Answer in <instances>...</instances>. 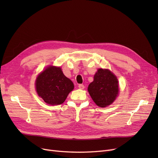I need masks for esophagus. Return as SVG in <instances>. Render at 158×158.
Returning a JSON list of instances; mask_svg holds the SVG:
<instances>
[{"label":"esophagus","mask_w":158,"mask_h":158,"mask_svg":"<svg viewBox=\"0 0 158 158\" xmlns=\"http://www.w3.org/2000/svg\"><path fill=\"white\" fill-rule=\"evenodd\" d=\"M78 88H79V89H83L85 87H84V85L83 84H79V85H78Z\"/></svg>","instance_id":"34e87169"}]
</instances>
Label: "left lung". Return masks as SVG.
I'll return each instance as SVG.
<instances>
[{"label":"left lung","mask_w":158,"mask_h":158,"mask_svg":"<svg viewBox=\"0 0 158 158\" xmlns=\"http://www.w3.org/2000/svg\"><path fill=\"white\" fill-rule=\"evenodd\" d=\"M88 90L98 106L106 107L114 102L118 94L117 78L109 70L99 69Z\"/></svg>","instance_id":"obj_1"}]
</instances>
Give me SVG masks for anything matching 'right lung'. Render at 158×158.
<instances>
[{
	"label": "right lung",
	"mask_w": 158,
	"mask_h": 158,
	"mask_svg": "<svg viewBox=\"0 0 158 158\" xmlns=\"http://www.w3.org/2000/svg\"><path fill=\"white\" fill-rule=\"evenodd\" d=\"M35 87L37 94L45 103L55 106L65 101L74 84L60 67L51 66L37 76Z\"/></svg>",
	"instance_id": "right-lung-1"
}]
</instances>
